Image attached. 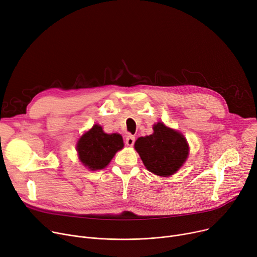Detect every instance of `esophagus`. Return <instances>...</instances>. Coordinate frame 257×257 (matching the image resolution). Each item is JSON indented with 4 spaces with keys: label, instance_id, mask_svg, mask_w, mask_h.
Segmentation results:
<instances>
[{
    "label": "esophagus",
    "instance_id": "1",
    "mask_svg": "<svg viewBox=\"0 0 257 257\" xmlns=\"http://www.w3.org/2000/svg\"><path fill=\"white\" fill-rule=\"evenodd\" d=\"M126 145L127 146H129V147H132L133 145H134V143H135V138L133 135H127V138H126Z\"/></svg>",
    "mask_w": 257,
    "mask_h": 257
}]
</instances>
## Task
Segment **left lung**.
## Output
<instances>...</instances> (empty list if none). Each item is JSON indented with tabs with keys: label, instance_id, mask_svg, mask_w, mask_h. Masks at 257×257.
Returning a JSON list of instances; mask_svg holds the SVG:
<instances>
[{
	"label": "left lung",
	"instance_id": "8db88e82",
	"mask_svg": "<svg viewBox=\"0 0 257 257\" xmlns=\"http://www.w3.org/2000/svg\"><path fill=\"white\" fill-rule=\"evenodd\" d=\"M153 129V134L135 142V150L151 173L161 177L172 176L187 159L189 148L181 133L163 123H157Z\"/></svg>",
	"mask_w": 257,
	"mask_h": 257
}]
</instances>
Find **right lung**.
<instances>
[{
  "label": "right lung",
  "mask_w": 257,
  "mask_h": 257,
  "mask_svg": "<svg viewBox=\"0 0 257 257\" xmlns=\"http://www.w3.org/2000/svg\"><path fill=\"white\" fill-rule=\"evenodd\" d=\"M124 147L119 134H107L99 125L84 133L77 143V152L80 161L91 170L104 168L114 154Z\"/></svg>",
  "instance_id": "1"
}]
</instances>
